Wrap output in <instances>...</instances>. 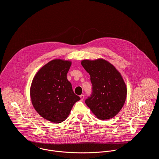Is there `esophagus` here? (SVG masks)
Returning <instances> with one entry per match:
<instances>
[{
	"label": "esophagus",
	"instance_id": "obj_1",
	"mask_svg": "<svg viewBox=\"0 0 159 159\" xmlns=\"http://www.w3.org/2000/svg\"><path fill=\"white\" fill-rule=\"evenodd\" d=\"M80 98H81V101H83L84 98V95H80Z\"/></svg>",
	"mask_w": 159,
	"mask_h": 159
}]
</instances>
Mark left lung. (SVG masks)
<instances>
[{"mask_svg":"<svg viewBox=\"0 0 159 159\" xmlns=\"http://www.w3.org/2000/svg\"><path fill=\"white\" fill-rule=\"evenodd\" d=\"M81 65L91 76L92 93L85 101L91 111L99 119L113 118L123 107L127 93L120 72L103 59H84Z\"/></svg>","mask_w":159,"mask_h":159,"instance_id":"8db88e82","label":"left lung"}]
</instances>
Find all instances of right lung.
<instances>
[{"instance_id": "1", "label": "right lung", "mask_w": 159, "mask_h": 159, "mask_svg": "<svg viewBox=\"0 0 159 159\" xmlns=\"http://www.w3.org/2000/svg\"><path fill=\"white\" fill-rule=\"evenodd\" d=\"M71 65L70 61L52 60L37 71L32 81L30 95L34 108L54 123L64 121L73 105L80 100L67 78Z\"/></svg>"}]
</instances>
